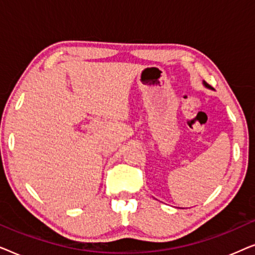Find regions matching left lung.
I'll list each match as a JSON object with an SVG mask.
<instances>
[{
  "mask_svg": "<svg viewBox=\"0 0 255 255\" xmlns=\"http://www.w3.org/2000/svg\"><path fill=\"white\" fill-rule=\"evenodd\" d=\"M203 85H204L205 87H208V88H210V87H209V85H208V83H207V82H205V81H203Z\"/></svg>",
  "mask_w": 255,
  "mask_h": 255,
  "instance_id": "left-lung-1",
  "label": "left lung"
}]
</instances>
